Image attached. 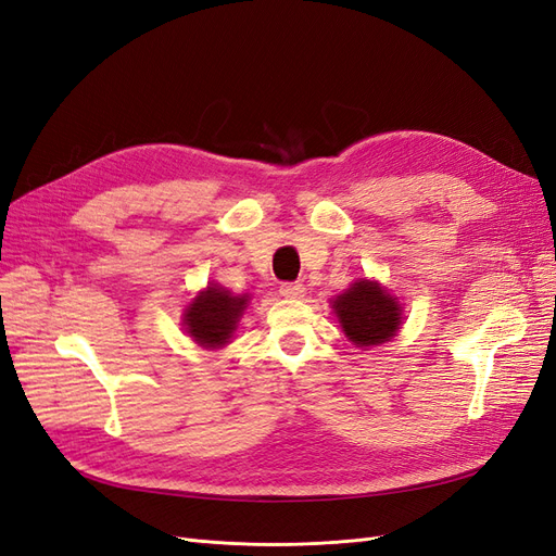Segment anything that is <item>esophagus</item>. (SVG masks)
<instances>
[{"label": "esophagus", "mask_w": 556, "mask_h": 556, "mask_svg": "<svg viewBox=\"0 0 556 556\" xmlns=\"http://www.w3.org/2000/svg\"><path fill=\"white\" fill-rule=\"evenodd\" d=\"M304 292H306V288L301 282H282L280 285V294L288 299H301L304 296Z\"/></svg>", "instance_id": "obj_1"}]
</instances>
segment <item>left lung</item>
<instances>
[{
	"label": "left lung",
	"instance_id": "obj_1",
	"mask_svg": "<svg viewBox=\"0 0 556 556\" xmlns=\"http://www.w3.org/2000/svg\"><path fill=\"white\" fill-rule=\"evenodd\" d=\"M348 341L357 348H371L390 341L401 327V304L376 280H355L331 299Z\"/></svg>",
	"mask_w": 556,
	"mask_h": 556
}]
</instances>
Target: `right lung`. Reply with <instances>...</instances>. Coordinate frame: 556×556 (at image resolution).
<instances>
[{
  "instance_id": "right-lung-1",
  "label": "right lung",
  "mask_w": 556,
  "mask_h": 556,
  "mask_svg": "<svg viewBox=\"0 0 556 556\" xmlns=\"http://www.w3.org/2000/svg\"><path fill=\"white\" fill-rule=\"evenodd\" d=\"M248 294H231L220 285H208L204 292H199L190 306L182 313V325L194 343L217 350L229 343L239 327V319L248 308Z\"/></svg>"
}]
</instances>
